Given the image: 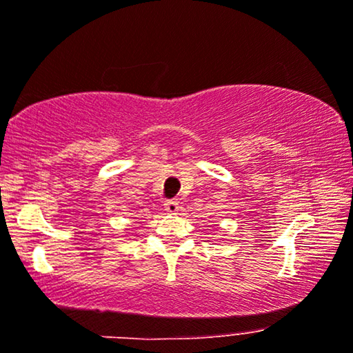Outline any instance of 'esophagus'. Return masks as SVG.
Wrapping results in <instances>:
<instances>
[{"label": "esophagus", "instance_id": "obj_1", "mask_svg": "<svg viewBox=\"0 0 353 353\" xmlns=\"http://www.w3.org/2000/svg\"><path fill=\"white\" fill-rule=\"evenodd\" d=\"M163 207H165V210L168 212V214L175 215L178 209H180V205H178V201L176 199H170V201H165V204H163Z\"/></svg>", "mask_w": 353, "mask_h": 353}]
</instances>
